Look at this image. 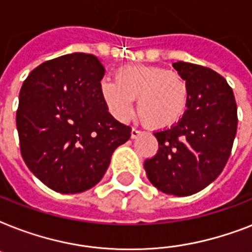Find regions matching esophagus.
I'll return each mask as SVG.
<instances>
[{
  "mask_svg": "<svg viewBox=\"0 0 252 252\" xmlns=\"http://www.w3.org/2000/svg\"><path fill=\"white\" fill-rule=\"evenodd\" d=\"M140 133H141V130L137 129V128H132V132H130V137L136 138Z\"/></svg>",
  "mask_w": 252,
  "mask_h": 252,
  "instance_id": "esophagus-1",
  "label": "esophagus"
}]
</instances>
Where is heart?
<instances>
[{"label": "heart", "mask_w": 252, "mask_h": 252, "mask_svg": "<svg viewBox=\"0 0 252 252\" xmlns=\"http://www.w3.org/2000/svg\"><path fill=\"white\" fill-rule=\"evenodd\" d=\"M102 100L114 116L129 118L137 98L140 118L152 128L163 129L183 118L188 106V87L176 73L153 65H128L118 69L115 81L99 85Z\"/></svg>", "instance_id": "heart-1"}]
</instances>
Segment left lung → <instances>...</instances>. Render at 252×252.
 <instances>
[{
	"mask_svg": "<svg viewBox=\"0 0 252 252\" xmlns=\"http://www.w3.org/2000/svg\"><path fill=\"white\" fill-rule=\"evenodd\" d=\"M188 87V106L175 126L158 130V152L144 163L150 183L174 196H189L222 172L237 134V103L219 73L201 65L172 64Z\"/></svg>",
	"mask_w": 252,
	"mask_h": 252,
	"instance_id": "left-lung-1",
	"label": "left lung"
}]
</instances>
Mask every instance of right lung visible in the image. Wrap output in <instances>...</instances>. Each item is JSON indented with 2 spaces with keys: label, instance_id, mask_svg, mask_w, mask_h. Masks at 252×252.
<instances>
[{
  "label": "right lung",
  "instance_id": "right-lung-1",
  "mask_svg": "<svg viewBox=\"0 0 252 252\" xmlns=\"http://www.w3.org/2000/svg\"><path fill=\"white\" fill-rule=\"evenodd\" d=\"M102 61L70 53L30 73L19 93L21 154L37 179L60 193L90 189L102 179L130 126L108 112L99 93Z\"/></svg>",
  "mask_w": 252,
  "mask_h": 252
}]
</instances>
